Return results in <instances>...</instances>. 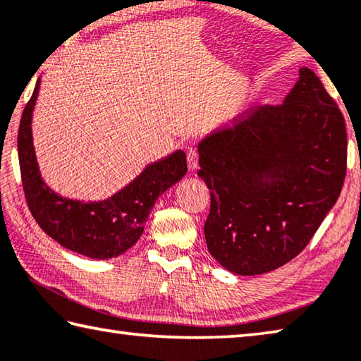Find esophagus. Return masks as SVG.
I'll use <instances>...</instances> for the list:
<instances>
[{
	"mask_svg": "<svg viewBox=\"0 0 361 361\" xmlns=\"http://www.w3.org/2000/svg\"><path fill=\"white\" fill-rule=\"evenodd\" d=\"M186 160H188V169H190L191 171H194L197 169V164H199V156H197V151L192 149V147H190L186 152Z\"/></svg>",
	"mask_w": 361,
	"mask_h": 361,
	"instance_id": "obj_1",
	"label": "esophagus"
}]
</instances>
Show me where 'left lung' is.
<instances>
[{"instance_id": "8db88e82", "label": "left lung", "mask_w": 361, "mask_h": 361, "mask_svg": "<svg viewBox=\"0 0 361 361\" xmlns=\"http://www.w3.org/2000/svg\"><path fill=\"white\" fill-rule=\"evenodd\" d=\"M210 190V255L254 276L299 255L339 197L347 170L344 116L302 67L283 104L257 106L197 145Z\"/></svg>"}]
</instances>
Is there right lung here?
Wrapping results in <instances>:
<instances>
[{"label":"right lung","mask_w":361,"mask_h":361,"mask_svg":"<svg viewBox=\"0 0 361 361\" xmlns=\"http://www.w3.org/2000/svg\"><path fill=\"white\" fill-rule=\"evenodd\" d=\"M42 80L22 112L17 152L25 199L42 230L72 252L106 260L122 255L138 241L160 194L186 175V154L175 151L156 160L127 186L104 201H77L57 194L39 173L32 118Z\"/></svg>","instance_id":"1"}]
</instances>
